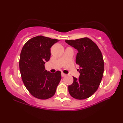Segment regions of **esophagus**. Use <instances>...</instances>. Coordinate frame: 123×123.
I'll use <instances>...</instances> for the list:
<instances>
[{
  "mask_svg": "<svg viewBox=\"0 0 123 123\" xmlns=\"http://www.w3.org/2000/svg\"><path fill=\"white\" fill-rule=\"evenodd\" d=\"M65 75H66V74L64 73L63 72H62V77H64V76H65Z\"/></svg>",
  "mask_w": 123,
  "mask_h": 123,
  "instance_id": "esophagus-1",
  "label": "esophagus"
}]
</instances>
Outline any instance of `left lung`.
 Listing matches in <instances>:
<instances>
[{
  "mask_svg": "<svg viewBox=\"0 0 123 123\" xmlns=\"http://www.w3.org/2000/svg\"><path fill=\"white\" fill-rule=\"evenodd\" d=\"M65 41L78 50L75 62L80 65V77L78 79L73 77L69 92L77 100L86 99L96 91L102 80L104 70L102 53L97 45L87 37Z\"/></svg>",
  "mask_w": 123,
  "mask_h": 123,
  "instance_id": "1",
  "label": "left lung"
}]
</instances>
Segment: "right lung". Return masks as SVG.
Returning a JSON list of instances; mask_svg holds the SVG:
<instances>
[{
	"label": "right lung",
	"instance_id": "obj_1",
	"mask_svg": "<svg viewBox=\"0 0 123 123\" xmlns=\"http://www.w3.org/2000/svg\"><path fill=\"white\" fill-rule=\"evenodd\" d=\"M43 36L31 38L24 45L19 59V69L25 87L33 96L41 100L53 97L62 79L60 71L45 70V62L50 59V48L58 42Z\"/></svg>",
	"mask_w": 123,
	"mask_h": 123
}]
</instances>
